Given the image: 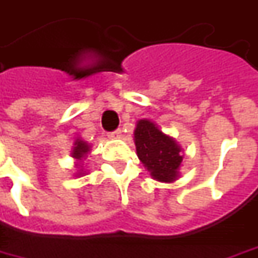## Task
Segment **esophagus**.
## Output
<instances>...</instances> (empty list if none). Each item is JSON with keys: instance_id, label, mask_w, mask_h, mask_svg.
Wrapping results in <instances>:
<instances>
[{"instance_id": "1", "label": "esophagus", "mask_w": 258, "mask_h": 258, "mask_svg": "<svg viewBox=\"0 0 258 258\" xmlns=\"http://www.w3.org/2000/svg\"><path fill=\"white\" fill-rule=\"evenodd\" d=\"M108 137H110L111 140H118V138H121L122 137L121 130H115V131H113V133H110Z\"/></svg>"}]
</instances>
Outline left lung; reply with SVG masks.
<instances>
[{"label": "left lung", "instance_id": "1", "mask_svg": "<svg viewBox=\"0 0 258 258\" xmlns=\"http://www.w3.org/2000/svg\"><path fill=\"white\" fill-rule=\"evenodd\" d=\"M134 143L138 159L152 179L171 183L180 176L183 148L148 118L137 121Z\"/></svg>", "mask_w": 258, "mask_h": 258}]
</instances>
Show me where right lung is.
I'll return each instance as SVG.
<instances>
[{
  "label": "right lung",
  "mask_w": 258,
  "mask_h": 258,
  "mask_svg": "<svg viewBox=\"0 0 258 258\" xmlns=\"http://www.w3.org/2000/svg\"><path fill=\"white\" fill-rule=\"evenodd\" d=\"M92 151V145L82 140L80 137L76 138V141L73 143V148H72V152H70V157L75 159V165L78 168V172L75 173V176H85L87 175V169L83 168V159L87 158V154Z\"/></svg>",
  "instance_id": "obj_1"
}]
</instances>
